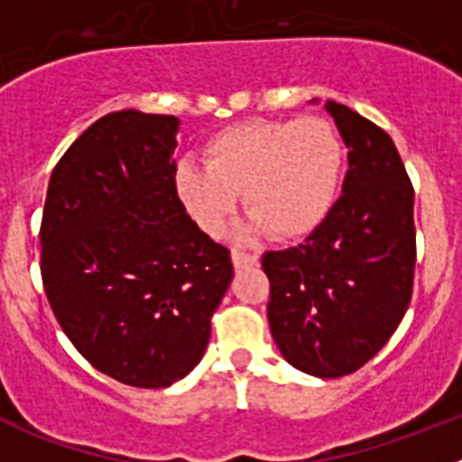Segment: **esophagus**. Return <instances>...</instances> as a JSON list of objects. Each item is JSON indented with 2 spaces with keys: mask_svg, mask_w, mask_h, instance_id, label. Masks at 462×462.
Masks as SVG:
<instances>
[{
  "mask_svg": "<svg viewBox=\"0 0 462 462\" xmlns=\"http://www.w3.org/2000/svg\"><path fill=\"white\" fill-rule=\"evenodd\" d=\"M231 259H234L236 268H247L259 263V254H250V252H243V250L231 252Z\"/></svg>",
  "mask_w": 462,
  "mask_h": 462,
  "instance_id": "obj_1",
  "label": "esophagus"
}]
</instances>
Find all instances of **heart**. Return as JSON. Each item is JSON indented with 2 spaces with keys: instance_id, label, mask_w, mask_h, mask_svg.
Masks as SVG:
<instances>
[{
  "instance_id": "b5f03b06",
  "label": "heart",
  "mask_w": 462,
  "mask_h": 462,
  "mask_svg": "<svg viewBox=\"0 0 462 462\" xmlns=\"http://www.w3.org/2000/svg\"><path fill=\"white\" fill-rule=\"evenodd\" d=\"M201 152L206 166H175L173 189L203 234H224L240 194L252 222L282 243L308 238L336 208L345 145L324 117L238 122Z\"/></svg>"
}]
</instances>
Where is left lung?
Returning <instances> with one entry per match:
<instances>
[{"mask_svg":"<svg viewBox=\"0 0 462 462\" xmlns=\"http://www.w3.org/2000/svg\"><path fill=\"white\" fill-rule=\"evenodd\" d=\"M349 148L342 196L303 245L266 252L268 324L282 356L314 377L363 368L393 336L414 289V187L393 141L326 104Z\"/></svg>","mask_w":462,"mask_h":462,"instance_id":"obj_1","label":"left lung"}]
</instances>
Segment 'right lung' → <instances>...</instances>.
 Here are the masks:
<instances>
[{"label":"right lung","mask_w":462,"mask_h":462,"mask_svg":"<svg viewBox=\"0 0 462 462\" xmlns=\"http://www.w3.org/2000/svg\"><path fill=\"white\" fill-rule=\"evenodd\" d=\"M178 117L117 110L52 169L41 280L71 345L99 373L164 389L201 361L234 263L173 189Z\"/></svg>","instance_id":"1"}]
</instances>
